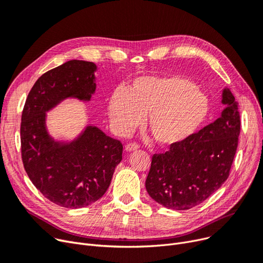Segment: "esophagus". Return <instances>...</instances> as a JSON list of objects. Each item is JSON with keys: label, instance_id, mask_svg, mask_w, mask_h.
Here are the masks:
<instances>
[{"label": "esophagus", "instance_id": "obj_1", "mask_svg": "<svg viewBox=\"0 0 263 263\" xmlns=\"http://www.w3.org/2000/svg\"><path fill=\"white\" fill-rule=\"evenodd\" d=\"M139 148V145L137 143H128L125 145V149H126L127 152H132V151H136V149Z\"/></svg>", "mask_w": 263, "mask_h": 263}]
</instances>
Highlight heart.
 Here are the masks:
<instances>
[{"label": "heart", "instance_id": "heart-1", "mask_svg": "<svg viewBox=\"0 0 263 263\" xmlns=\"http://www.w3.org/2000/svg\"><path fill=\"white\" fill-rule=\"evenodd\" d=\"M147 115L146 127L161 146L179 145L194 136L210 114V101L198 85L180 76L140 77L116 91L108 104L112 126L127 135Z\"/></svg>", "mask_w": 263, "mask_h": 263}]
</instances>
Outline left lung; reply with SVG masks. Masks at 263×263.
<instances>
[{
    "instance_id": "left-lung-1",
    "label": "left lung",
    "mask_w": 263,
    "mask_h": 263,
    "mask_svg": "<svg viewBox=\"0 0 263 263\" xmlns=\"http://www.w3.org/2000/svg\"><path fill=\"white\" fill-rule=\"evenodd\" d=\"M220 117L189 140L154 154L145 181L147 194L167 209L189 210L202 203L226 182L241 129L237 103L224 87Z\"/></svg>"
}]
</instances>
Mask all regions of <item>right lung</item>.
<instances>
[{"label": "right lung", "mask_w": 263, "mask_h": 263, "mask_svg": "<svg viewBox=\"0 0 263 263\" xmlns=\"http://www.w3.org/2000/svg\"><path fill=\"white\" fill-rule=\"evenodd\" d=\"M97 67L71 60L41 76L31 89L21 117V156L34 186L50 201L79 209L107 192L122 160V143L87 125L70 142L48 134L46 112L72 97L89 102L95 93Z\"/></svg>", "instance_id": "obj_1"}]
</instances>
